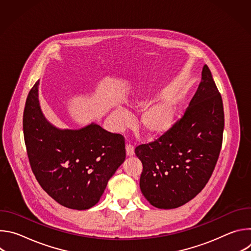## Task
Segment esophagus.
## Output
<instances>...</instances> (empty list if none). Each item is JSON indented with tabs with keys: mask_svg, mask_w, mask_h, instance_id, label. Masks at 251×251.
I'll list each match as a JSON object with an SVG mask.
<instances>
[{
	"mask_svg": "<svg viewBox=\"0 0 251 251\" xmlns=\"http://www.w3.org/2000/svg\"><path fill=\"white\" fill-rule=\"evenodd\" d=\"M126 154L129 157L134 155V146L132 144H130V143H127L126 144Z\"/></svg>",
	"mask_w": 251,
	"mask_h": 251,
	"instance_id": "34e87169",
	"label": "esophagus"
}]
</instances>
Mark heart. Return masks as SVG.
Masks as SVG:
<instances>
[{
  "instance_id": "1",
  "label": "heart",
  "mask_w": 251,
  "mask_h": 251,
  "mask_svg": "<svg viewBox=\"0 0 251 251\" xmlns=\"http://www.w3.org/2000/svg\"><path fill=\"white\" fill-rule=\"evenodd\" d=\"M149 102L146 99H138L133 102L137 109H144ZM176 116V104L174 100H166L164 102L153 105L142 114L139 121L141 132L147 138L157 139L169 133L175 123ZM116 123L120 126L128 121V115L122 109H117L114 113Z\"/></svg>"
}]
</instances>
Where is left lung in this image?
Instances as JSON below:
<instances>
[{
	"mask_svg": "<svg viewBox=\"0 0 251 251\" xmlns=\"http://www.w3.org/2000/svg\"><path fill=\"white\" fill-rule=\"evenodd\" d=\"M222 95L207 65L183 117L158 140L135 148L143 165L140 189L158 208H176L193 200L207 184L223 145Z\"/></svg>",
	"mask_w": 251,
	"mask_h": 251,
	"instance_id": "1",
	"label": "left lung"
}]
</instances>
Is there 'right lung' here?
<instances>
[{"label": "right lung", "mask_w": 251, "mask_h": 251, "mask_svg": "<svg viewBox=\"0 0 251 251\" xmlns=\"http://www.w3.org/2000/svg\"><path fill=\"white\" fill-rule=\"evenodd\" d=\"M39 81L28 92L23 116L24 138L31 171L43 190L73 209L95 205L110 177L126 158L121 134L91 124L80 130H60L44 117Z\"/></svg>", "instance_id": "right-lung-1"}]
</instances>
